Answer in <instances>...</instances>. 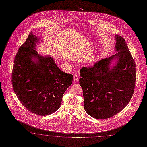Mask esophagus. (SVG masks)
<instances>
[{
	"instance_id": "34e87169",
	"label": "esophagus",
	"mask_w": 147,
	"mask_h": 147,
	"mask_svg": "<svg viewBox=\"0 0 147 147\" xmlns=\"http://www.w3.org/2000/svg\"><path fill=\"white\" fill-rule=\"evenodd\" d=\"M73 80H74V81H78V80H79V78H78V76L77 75H75V76H74V77H73Z\"/></svg>"
}]
</instances>
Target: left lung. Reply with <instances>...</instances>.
<instances>
[{
    "mask_svg": "<svg viewBox=\"0 0 147 147\" xmlns=\"http://www.w3.org/2000/svg\"><path fill=\"white\" fill-rule=\"evenodd\" d=\"M115 36V51L118 52L80 70L84 109L96 119L109 118L122 111L134 91L135 61L125 40ZM116 58L117 63L111 67V63Z\"/></svg>",
    "mask_w": 147,
    "mask_h": 147,
    "instance_id": "1",
    "label": "left lung"
}]
</instances>
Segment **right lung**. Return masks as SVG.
<instances>
[{
    "instance_id": "add662e5",
    "label": "right lung",
    "mask_w": 147,
    "mask_h": 147,
    "mask_svg": "<svg viewBox=\"0 0 147 147\" xmlns=\"http://www.w3.org/2000/svg\"><path fill=\"white\" fill-rule=\"evenodd\" d=\"M39 38L32 32L14 59L12 84L20 103L37 115H49L59 109L64 92L73 76L61 71L51 57L35 49Z\"/></svg>"
}]
</instances>
